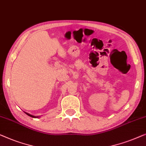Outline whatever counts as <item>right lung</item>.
<instances>
[{"mask_svg": "<svg viewBox=\"0 0 146 146\" xmlns=\"http://www.w3.org/2000/svg\"><path fill=\"white\" fill-rule=\"evenodd\" d=\"M25 113L27 114V115H28V116H30V117H32V118H39V117H40V116H33V115H32V114H29V113H27V112H25Z\"/></svg>", "mask_w": 146, "mask_h": 146, "instance_id": "obj_1", "label": "right lung"}]
</instances>
